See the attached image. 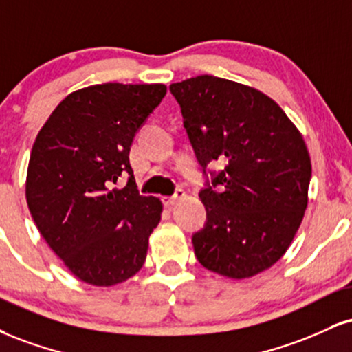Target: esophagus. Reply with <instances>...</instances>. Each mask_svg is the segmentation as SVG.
Wrapping results in <instances>:
<instances>
[{"instance_id": "1", "label": "esophagus", "mask_w": 352, "mask_h": 352, "mask_svg": "<svg viewBox=\"0 0 352 352\" xmlns=\"http://www.w3.org/2000/svg\"><path fill=\"white\" fill-rule=\"evenodd\" d=\"M184 197H185V192L182 188H179V190H175V193H173L172 197H164L162 203H164L165 208H172V206L175 205L177 201H180Z\"/></svg>"}]
</instances>
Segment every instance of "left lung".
Segmentation results:
<instances>
[{
  "instance_id": "obj_1",
  "label": "left lung",
  "mask_w": 352,
  "mask_h": 352,
  "mask_svg": "<svg viewBox=\"0 0 352 352\" xmlns=\"http://www.w3.org/2000/svg\"><path fill=\"white\" fill-rule=\"evenodd\" d=\"M184 126L206 177V223L192 236L203 267L248 278L274 265L308 205L311 162L302 134L267 95L213 75L172 83ZM225 164L210 173V162Z\"/></svg>"
}]
</instances>
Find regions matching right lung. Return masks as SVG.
<instances>
[{
    "mask_svg": "<svg viewBox=\"0 0 352 352\" xmlns=\"http://www.w3.org/2000/svg\"><path fill=\"white\" fill-rule=\"evenodd\" d=\"M167 93L154 85H91L54 109L32 146L26 200L49 248L80 280L109 287L146 262L162 203L142 197L131 144ZM122 173L124 189L113 187Z\"/></svg>",
    "mask_w": 352,
    "mask_h": 352,
    "instance_id": "obj_1",
    "label": "right lung"
}]
</instances>
